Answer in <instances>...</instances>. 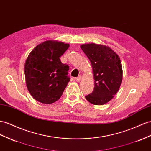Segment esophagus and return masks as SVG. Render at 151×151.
I'll return each mask as SVG.
<instances>
[{"label": "esophagus", "mask_w": 151, "mask_h": 151, "mask_svg": "<svg viewBox=\"0 0 151 151\" xmlns=\"http://www.w3.org/2000/svg\"><path fill=\"white\" fill-rule=\"evenodd\" d=\"M76 81H77V82H79V81H81V76H79L78 77H76Z\"/></svg>", "instance_id": "obj_1"}]
</instances>
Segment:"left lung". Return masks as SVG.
<instances>
[{"instance_id":"1","label":"left lung","mask_w":151,"mask_h":151,"mask_svg":"<svg viewBox=\"0 0 151 151\" xmlns=\"http://www.w3.org/2000/svg\"><path fill=\"white\" fill-rule=\"evenodd\" d=\"M81 48L92 65L94 90L85 98L93 105H101L111 100L123 80L120 58L111 47L95 43L83 44Z\"/></svg>"}]
</instances>
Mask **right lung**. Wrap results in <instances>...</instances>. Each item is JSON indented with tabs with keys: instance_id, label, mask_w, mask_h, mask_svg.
<instances>
[{
	"instance_id": "obj_1",
	"label": "right lung",
	"mask_w": 151,
	"mask_h": 151,
	"mask_svg": "<svg viewBox=\"0 0 151 151\" xmlns=\"http://www.w3.org/2000/svg\"><path fill=\"white\" fill-rule=\"evenodd\" d=\"M69 44L49 40L38 44L25 63L26 85L35 100L50 104L58 100L70 81L68 65L60 61Z\"/></svg>"
}]
</instances>
